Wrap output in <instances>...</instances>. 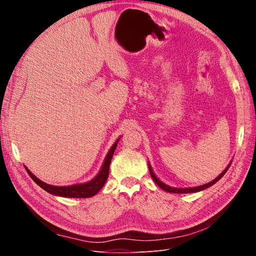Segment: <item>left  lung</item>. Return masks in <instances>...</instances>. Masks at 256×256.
I'll list each match as a JSON object with an SVG mask.
<instances>
[{
	"label": "left lung",
	"mask_w": 256,
	"mask_h": 256,
	"mask_svg": "<svg viewBox=\"0 0 256 256\" xmlns=\"http://www.w3.org/2000/svg\"><path fill=\"white\" fill-rule=\"evenodd\" d=\"M230 166V164L226 166V168L224 170V171H223L218 177H216L212 182H208V184H202V186H198V187H192V188H174V187H171V186H168L166 184L162 182L159 180V178L156 176V174L154 173L152 168V166H150V164H148V168H150V176H152V178L154 180V182H156L162 190H164V191L170 192V193H192V192L202 191V190H204V189H206V188L212 187V184H214L219 180H221L222 176L226 173V171L228 170Z\"/></svg>",
	"instance_id": "left-lung-1"
}]
</instances>
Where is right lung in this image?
<instances>
[{
  "label": "right lung",
  "instance_id": "add662e5",
  "mask_svg": "<svg viewBox=\"0 0 256 256\" xmlns=\"http://www.w3.org/2000/svg\"><path fill=\"white\" fill-rule=\"evenodd\" d=\"M118 138V140L115 141V143L112 145L110 148L109 152L106 154V159L104 161V164L100 168L99 173L92 178V180L84 182V184H72V186H52L49 184H46L42 182L40 178H37L30 170L24 166L26 170L28 171V175L30 178L40 186V188H42L44 191H47L53 196H63V198H90L94 196L95 194L102 190V188L104 186L108 176H109V168H110V164H111V159L113 157V154L115 152L116 146H118V143L120 141Z\"/></svg>",
  "mask_w": 256,
  "mask_h": 256
}]
</instances>
